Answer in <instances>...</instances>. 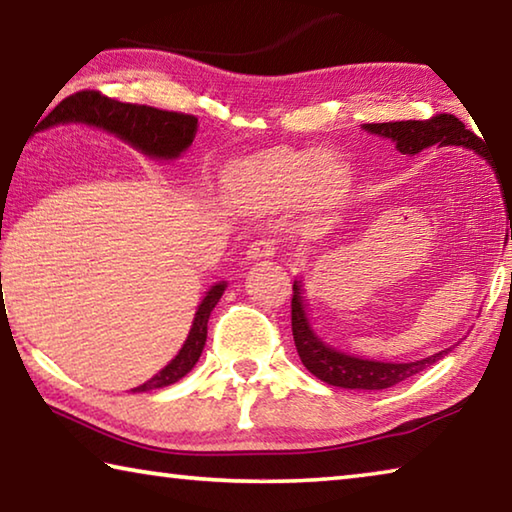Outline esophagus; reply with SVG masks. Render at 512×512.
Segmentation results:
<instances>
[{"label": "esophagus", "instance_id": "obj_1", "mask_svg": "<svg viewBox=\"0 0 512 512\" xmlns=\"http://www.w3.org/2000/svg\"><path fill=\"white\" fill-rule=\"evenodd\" d=\"M248 259H253V262H259V259H268L275 255V244L271 239H255L253 244L248 246Z\"/></svg>", "mask_w": 512, "mask_h": 512}]
</instances>
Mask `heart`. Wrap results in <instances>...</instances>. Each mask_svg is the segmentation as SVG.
<instances>
[{"label": "heart", "instance_id": "1", "mask_svg": "<svg viewBox=\"0 0 512 512\" xmlns=\"http://www.w3.org/2000/svg\"><path fill=\"white\" fill-rule=\"evenodd\" d=\"M348 187V167L311 149H275L235 164L228 173L232 203L248 212H277L302 196L329 205Z\"/></svg>", "mask_w": 512, "mask_h": 512}]
</instances>
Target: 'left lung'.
Listing matches in <instances>:
<instances>
[{
    "instance_id": "8db88e82",
    "label": "left lung",
    "mask_w": 512,
    "mask_h": 512,
    "mask_svg": "<svg viewBox=\"0 0 512 512\" xmlns=\"http://www.w3.org/2000/svg\"><path fill=\"white\" fill-rule=\"evenodd\" d=\"M368 133H375L379 137H388L393 140L397 151L404 155H415L429 146H465L479 153L481 158L490 160L488 151H485L483 140L476 137L472 131H467L463 121H458L454 115H436L424 121H386V124H363ZM492 164V162H490ZM495 169V164H492ZM512 237V232H510ZM291 329L293 341H296L298 357L311 375L325 381L329 386L341 388H363V391H381V388H391L400 381L413 377L415 372L433 366L438 359L452 350L447 348L438 354H431L427 359L411 361V363H384V361H370L350 357V354L329 348L314 334L309 327V320L305 314V305H302V287L300 282H293V298H291Z\"/></svg>"
}]
</instances>
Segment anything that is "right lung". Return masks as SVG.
<instances>
[{"mask_svg":"<svg viewBox=\"0 0 512 512\" xmlns=\"http://www.w3.org/2000/svg\"><path fill=\"white\" fill-rule=\"evenodd\" d=\"M67 121H81V124L99 126L103 131L115 133L124 142L135 146L137 151L149 155V158L162 160L178 158L180 153L189 149L198 128V119L194 115L158 110L151 106H140V103H121L94 90L76 92L72 97L60 101L58 106L40 121L38 128L42 131V128L56 124H67ZM223 291V282L214 284V287L207 291V296L203 298L201 305H198L196 318L192 323V329H189V336L183 348H180L176 357H173L158 375L151 377L146 384L133 388L135 393L176 384L178 379H183L187 372L196 366V361L205 348L207 320H210L212 309L216 307V302L221 300Z\"/></svg>","mask_w":512,"mask_h":512,"instance_id":"add662e5","label":"right lung"}]
</instances>
